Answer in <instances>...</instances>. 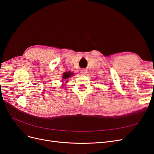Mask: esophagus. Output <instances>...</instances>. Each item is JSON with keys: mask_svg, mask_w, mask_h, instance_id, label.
Returning <instances> with one entry per match:
<instances>
[{"mask_svg": "<svg viewBox=\"0 0 154 154\" xmlns=\"http://www.w3.org/2000/svg\"><path fill=\"white\" fill-rule=\"evenodd\" d=\"M80 73H81V74H82V75H86V74L87 73V71L86 69H83L80 71Z\"/></svg>", "mask_w": 154, "mask_h": 154, "instance_id": "obj_1", "label": "esophagus"}]
</instances>
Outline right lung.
I'll use <instances>...</instances> for the list:
<instances>
[{"label": "right lung", "instance_id": "1", "mask_svg": "<svg viewBox=\"0 0 154 154\" xmlns=\"http://www.w3.org/2000/svg\"><path fill=\"white\" fill-rule=\"evenodd\" d=\"M73 72L72 73L71 71H69V72H64L63 74V76H62V79L64 80H62V82H63V81H67L66 80H67V79H69V78H71L73 76ZM67 83V82H66Z\"/></svg>", "mask_w": 154, "mask_h": 154}]
</instances>
